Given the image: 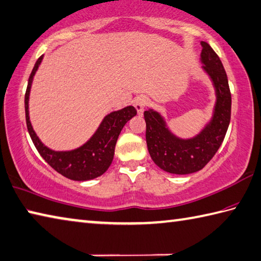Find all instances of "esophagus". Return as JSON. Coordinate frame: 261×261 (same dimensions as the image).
<instances>
[{"mask_svg": "<svg viewBox=\"0 0 261 261\" xmlns=\"http://www.w3.org/2000/svg\"><path fill=\"white\" fill-rule=\"evenodd\" d=\"M147 105H149V97H147V96L140 95V96L135 97L134 106L136 108L137 112H139V115L143 114V111H144L145 108L147 107Z\"/></svg>", "mask_w": 261, "mask_h": 261, "instance_id": "34e87169", "label": "esophagus"}]
</instances>
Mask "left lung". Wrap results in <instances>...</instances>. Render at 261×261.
<instances>
[{
  "label": "left lung",
  "mask_w": 261,
  "mask_h": 261,
  "mask_svg": "<svg viewBox=\"0 0 261 261\" xmlns=\"http://www.w3.org/2000/svg\"><path fill=\"white\" fill-rule=\"evenodd\" d=\"M201 46L203 69L213 81L217 94L209 125L194 139L180 140L167 129L158 112L144 111L147 150L154 164L170 174L186 175L202 169L222 145L230 121L232 96L223 63L208 43L201 42Z\"/></svg>",
  "instance_id": "left-lung-1"
}]
</instances>
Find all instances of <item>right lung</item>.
Masks as SVG:
<instances>
[{"instance_id":"right-lung-1","label":"right lung","mask_w":261,"mask_h":261,"mask_svg":"<svg viewBox=\"0 0 261 261\" xmlns=\"http://www.w3.org/2000/svg\"><path fill=\"white\" fill-rule=\"evenodd\" d=\"M43 56L37 59L28 78V85L24 94V112H26V124L29 135L34 145L42 155V158L50 165L59 174L72 180H90L105 174L109 168L115 154V147L122 127L130 118L136 116L137 111L134 107H126L124 109L111 112L108 115L92 139L83 146L72 151L57 152L50 150L44 145L34 132L28 114L29 92L37 68Z\"/></svg>"}]
</instances>
